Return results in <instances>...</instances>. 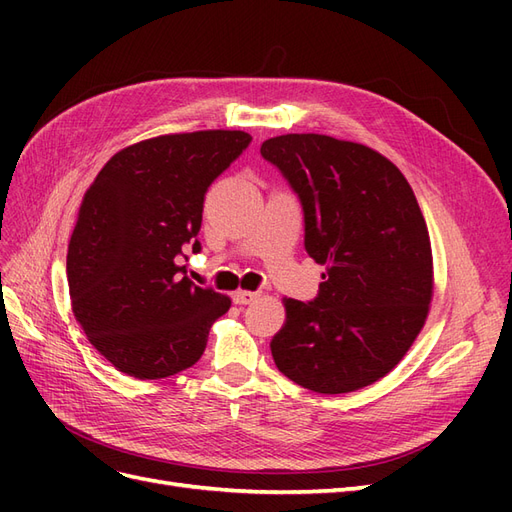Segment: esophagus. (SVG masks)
<instances>
[{
    "label": "esophagus",
    "mask_w": 512,
    "mask_h": 512,
    "mask_svg": "<svg viewBox=\"0 0 512 512\" xmlns=\"http://www.w3.org/2000/svg\"><path fill=\"white\" fill-rule=\"evenodd\" d=\"M258 297H260L258 292H252V290H237L235 294H232V301H235L237 305H250V303H254Z\"/></svg>",
    "instance_id": "1"
}]
</instances>
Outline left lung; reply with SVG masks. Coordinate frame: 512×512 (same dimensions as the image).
<instances>
[{"mask_svg":"<svg viewBox=\"0 0 512 512\" xmlns=\"http://www.w3.org/2000/svg\"><path fill=\"white\" fill-rule=\"evenodd\" d=\"M262 158L299 196L318 297L284 299L271 339L277 369L303 389L339 395L374 384L404 359L433 297L427 224L401 170L378 151L324 134H284Z\"/></svg>","mask_w":512,"mask_h":512,"instance_id":"left-lung-1","label":"left lung"}]
</instances>
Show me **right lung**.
<instances>
[{
	"instance_id": "add662e5",
	"label": "right lung",
	"mask_w": 512,
	"mask_h": 512,
	"mask_svg": "<svg viewBox=\"0 0 512 512\" xmlns=\"http://www.w3.org/2000/svg\"><path fill=\"white\" fill-rule=\"evenodd\" d=\"M252 136L164 134L121 149L83 196L68 245L74 318L106 361L138 380L175 376L205 352L226 294L196 286L177 256L196 239L209 185Z\"/></svg>"
}]
</instances>
